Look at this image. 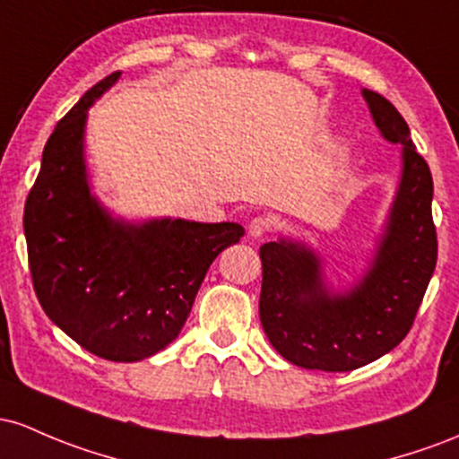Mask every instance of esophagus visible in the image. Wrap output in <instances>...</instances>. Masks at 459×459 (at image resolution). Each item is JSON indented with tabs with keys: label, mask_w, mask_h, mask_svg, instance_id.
<instances>
[{
	"label": "esophagus",
	"mask_w": 459,
	"mask_h": 459,
	"mask_svg": "<svg viewBox=\"0 0 459 459\" xmlns=\"http://www.w3.org/2000/svg\"><path fill=\"white\" fill-rule=\"evenodd\" d=\"M247 230H249V236H254V238H262V236L271 234L273 231V219L266 214L255 216V219H251L249 228Z\"/></svg>",
	"instance_id": "obj_1"
}]
</instances>
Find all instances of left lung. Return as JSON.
<instances>
[{"instance_id":"left-lung-1","label":"left lung","mask_w":459,"mask_h":459,"mask_svg":"<svg viewBox=\"0 0 459 459\" xmlns=\"http://www.w3.org/2000/svg\"><path fill=\"white\" fill-rule=\"evenodd\" d=\"M379 132L403 147V178L377 260L347 297H329L318 260L286 243L260 247V321L277 353L303 368L353 370L382 358L408 336L437 260L429 164L399 110L364 89Z\"/></svg>"}]
</instances>
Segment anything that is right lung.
Here are the masks:
<instances>
[{"label":"right lung","instance_id":"right-lung-1","mask_svg":"<svg viewBox=\"0 0 459 459\" xmlns=\"http://www.w3.org/2000/svg\"><path fill=\"white\" fill-rule=\"evenodd\" d=\"M115 71L60 118L23 210L34 292L51 321L86 351L136 362L162 351L186 323L205 273L245 236L238 223L112 221L91 197L82 134L86 110Z\"/></svg>","mask_w":459,"mask_h":459}]
</instances>
